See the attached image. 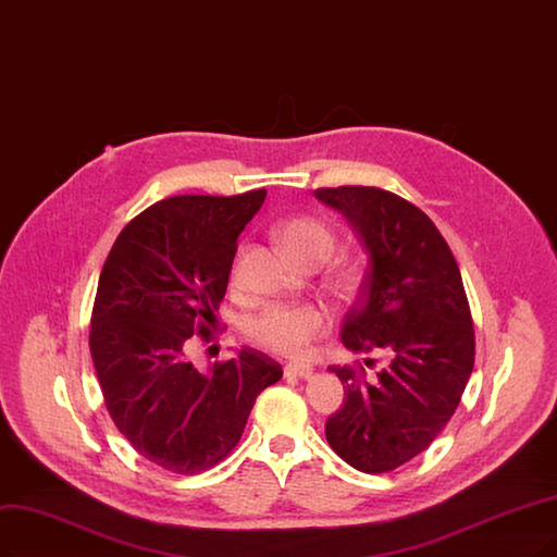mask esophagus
I'll return each mask as SVG.
<instances>
[{
  "label": "esophagus",
  "instance_id": "34e87169",
  "mask_svg": "<svg viewBox=\"0 0 557 557\" xmlns=\"http://www.w3.org/2000/svg\"><path fill=\"white\" fill-rule=\"evenodd\" d=\"M312 374H314V369L310 364L292 362L284 367V376H292V379H312Z\"/></svg>",
  "mask_w": 557,
  "mask_h": 557
}]
</instances>
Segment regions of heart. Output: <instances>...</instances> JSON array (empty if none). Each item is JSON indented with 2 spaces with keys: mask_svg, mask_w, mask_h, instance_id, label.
<instances>
[{
  "mask_svg": "<svg viewBox=\"0 0 557 557\" xmlns=\"http://www.w3.org/2000/svg\"><path fill=\"white\" fill-rule=\"evenodd\" d=\"M277 238L296 261H325L335 250V236L317 218H294L280 224ZM238 265L234 268V277ZM331 327V319L317 305H268L245 321V335L265 351L289 358L312 354L314 342Z\"/></svg>",
  "mask_w": 557,
  "mask_h": 557,
  "instance_id": "1",
  "label": "heart"
}]
</instances>
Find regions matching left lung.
<instances>
[{
  "instance_id": "left-lung-1",
  "label": "left lung",
  "mask_w": 557,
  "mask_h": 557,
  "mask_svg": "<svg viewBox=\"0 0 557 557\" xmlns=\"http://www.w3.org/2000/svg\"><path fill=\"white\" fill-rule=\"evenodd\" d=\"M314 197L346 218L369 259L342 342L387 360L369 381L351 367H327L344 404L327 418L325 438L356 470L387 472L436 441L472 374L475 333L461 273L436 224L410 201L367 185Z\"/></svg>"
}]
</instances>
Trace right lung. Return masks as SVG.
<instances>
[{
	"label": "right lung",
	"instance_id": "add662e5",
	"mask_svg": "<svg viewBox=\"0 0 557 557\" xmlns=\"http://www.w3.org/2000/svg\"><path fill=\"white\" fill-rule=\"evenodd\" d=\"M263 199H162L126 224L98 280L89 346L106 406L144 459L178 475L230 455L261 389L282 379L280 362L247 346L206 374L185 358L193 335L209 337Z\"/></svg>",
	"mask_w": 557,
	"mask_h": 557
}]
</instances>
